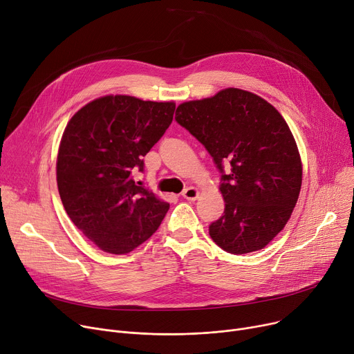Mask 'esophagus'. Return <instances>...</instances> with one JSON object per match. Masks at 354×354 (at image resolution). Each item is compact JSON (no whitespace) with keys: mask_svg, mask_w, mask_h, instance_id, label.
<instances>
[{"mask_svg":"<svg viewBox=\"0 0 354 354\" xmlns=\"http://www.w3.org/2000/svg\"><path fill=\"white\" fill-rule=\"evenodd\" d=\"M181 196H183L185 200L194 201V200L198 197V190L196 189V187H187V189L181 193Z\"/></svg>","mask_w":354,"mask_h":354,"instance_id":"34e87169","label":"esophagus"}]
</instances>
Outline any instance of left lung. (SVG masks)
<instances>
[{"mask_svg":"<svg viewBox=\"0 0 354 354\" xmlns=\"http://www.w3.org/2000/svg\"><path fill=\"white\" fill-rule=\"evenodd\" d=\"M176 121L194 136L221 173L224 214L209 234L224 252L266 247L284 228L301 187V160L281 114L261 97L225 88L183 102Z\"/></svg>","mask_w":354,"mask_h":354,"instance_id":"left-lung-1","label":"left lung"}]
</instances>
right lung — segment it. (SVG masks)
Listing matches in <instances>:
<instances>
[{
	"label": "right lung",
	"mask_w": 354,
	"mask_h": 354,
	"mask_svg": "<svg viewBox=\"0 0 354 354\" xmlns=\"http://www.w3.org/2000/svg\"><path fill=\"white\" fill-rule=\"evenodd\" d=\"M174 102L106 95L78 110L62 134L57 185L80 232L101 250L126 254L150 239L170 204L134 181L142 157L170 127Z\"/></svg>",
	"instance_id": "obj_1"
}]
</instances>
